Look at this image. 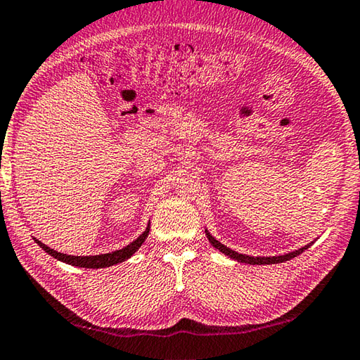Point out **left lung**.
<instances>
[{"label":"left lung","mask_w":360,"mask_h":360,"mask_svg":"<svg viewBox=\"0 0 360 360\" xmlns=\"http://www.w3.org/2000/svg\"><path fill=\"white\" fill-rule=\"evenodd\" d=\"M205 236H207V238H209V242L213 245V247H215L218 251H221L223 255H226V256H229L231 259H236L237 262H243V264H251V266H264V264H280V262H285V261H289V259H292V257H295V256H299V255H302L304 253L305 250H308L313 245V242L311 243H308V245H305V247H302V248H299V250H295V251H291V253H286V255H281V256H248V255H240V253H237V251H234V250H231V248H228L226 247V245H223L221 242H218L215 237H212V234L209 231L205 229Z\"/></svg>","instance_id":"left-lung-1"}]
</instances>
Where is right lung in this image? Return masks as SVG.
Instances as JSON below:
<instances>
[{
  "label": "right lung",
  "instance_id": "right-lung-1",
  "mask_svg": "<svg viewBox=\"0 0 360 360\" xmlns=\"http://www.w3.org/2000/svg\"><path fill=\"white\" fill-rule=\"evenodd\" d=\"M150 232V223L147 226L141 236H139L134 242H131L129 245H126L124 248L112 251V253H105V255H96V256H71V255H63L55 251L52 248H49L47 245H44L41 240L34 238V242L39 245V247L49 253L50 256H53L55 259H58L61 262H66L69 266H75V267H85V269H104V267H110L115 266V264L123 262L126 259L136 253V251L142 247V243L145 242Z\"/></svg>",
  "mask_w": 360,
  "mask_h": 360
}]
</instances>
